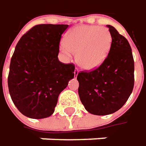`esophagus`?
Here are the masks:
<instances>
[{"mask_svg":"<svg viewBox=\"0 0 146 146\" xmlns=\"http://www.w3.org/2000/svg\"><path fill=\"white\" fill-rule=\"evenodd\" d=\"M78 72H79V71H78V68H76V69L74 70V77H75V78H77V77H78Z\"/></svg>","mask_w":146,"mask_h":146,"instance_id":"34e87169","label":"esophagus"}]
</instances>
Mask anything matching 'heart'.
<instances>
[{"label":"heart","instance_id":"1","mask_svg":"<svg viewBox=\"0 0 146 146\" xmlns=\"http://www.w3.org/2000/svg\"><path fill=\"white\" fill-rule=\"evenodd\" d=\"M111 42L112 37L108 28L81 26L67 34L60 50L68 56L77 53L78 64L84 69L92 70L107 58Z\"/></svg>","mask_w":146,"mask_h":146}]
</instances>
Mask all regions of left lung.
Listing matches in <instances>:
<instances>
[{"label": "left lung", "mask_w": 146, "mask_h": 146, "mask_svg": "<svg viewBox=\"0 0 146 146\" xmlns=\"http://www.w3.org/2000/svg\"><path fill=\"white\" fill-rule=\"evenodd\" d=\"M112 37L108 56L93 71L78 74V94L86 110L96 115L117 111L132 94L134 86V60L126 38L111 26Z\"/></svg>", "instance_id": "1"}]
</instances>
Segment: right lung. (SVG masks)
<instances>
[{"mask_svg":"<svg viewBox=\"0 0 146 146\" xmlns=\"http://www.w3.org/2000/svg\"><path fill=\"white\" fill-rule=\"evenodd\" d=\"M68 27L36 25L15 47L8 86L13 103L25 116L43 119L52 115L59 94L74 78V64L58 60L60 38Z\"/></svg>","mask_w":146,"mask_h":146,"instance_id":"1","label":"right lung"}]
</instances>
